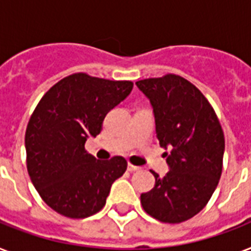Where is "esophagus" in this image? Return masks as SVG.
<instances>
[{"label":"esophagus","mask_w":251,"mask_h":251,"mask_svg":"<svg viewBox=\"0 0 251 251\" xmlns=\"http://www.w3.org/2000/svg\"><path fill=\"white\" fill-rule=\"evenodd\" d=\"M139 169H141V168L137 167V165H133V164L127 165V171H129V172H138Z\"/></svg>","instance_id":"1"}]
</instances>
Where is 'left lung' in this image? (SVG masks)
I'll list each match as a JSON object with an SVG mask.
<instances>
[{"instance_id": "8db88e82", "label": "left lung", "mask_w": 251, "mask_h": 251, "mask_svg": "<svg viewBox=\"0 0 251 251\" xmlns=\"http://www.w3.org/2000/svg\"><path fill=\"white\" fill-rule=\"evenodd\" d=\"M155 114L156 137L168 150L169 172H152L155 186L141 195L143 210L159 222L178 224L201 212L223 171L224 133L210 101L176 74L138 80Z\"/></svg>"}]
</instances>
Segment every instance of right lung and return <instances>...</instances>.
<instances>
[{
	"instance_id": "obj_1",
	"label": "right lung",
	"mask_w": 251,
	"mask_h": 251,
	"mask_svg": "<svg viewBox=\"0 0 251 251\" xmlns=\"http://www.w3.org/2000/svg\"><path fill=\"white\" fill-rule=\"evenodd\" d=\"M133 90L130 80L75 73L50 87L25 129L27 171L41 199L70 219H84L105 206L112 183L125 173L122 156L98 160L84 149L101 131L106 113Z\"/></svg>"
}]
</instances>
